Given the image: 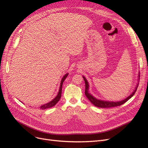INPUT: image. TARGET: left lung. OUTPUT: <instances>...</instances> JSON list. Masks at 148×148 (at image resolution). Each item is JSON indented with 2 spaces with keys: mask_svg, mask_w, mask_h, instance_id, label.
<instances>
[{
  "mask_svg": "<svg viewBox=\"0 0 148 148\" xmlns=\"http://www.w3.org/2000/svg\"><path fill=\"white\" fill-rule=\"evenodd\" d=\"M83 78L84 79V82H85V92H84L85 95H86V97L90 101V103H92L95 106L98 107H101V108H111V107L119 106L124 104L134 95L135 92H136L137 87H138V86H137V87L136 88L134 92L132 93V94H131L128 98H127L125 99H123V101H119V102L118 101V102L105 101L98 100V99H96L95 98H94L93 96H92L91 94H89V92H88L89 84H88V82H87L86 79H85V77L84 76H83Z\"/></svg>",
  "mask_w": 148,
  "mask_h": 148,
  "instance_id": "obj_1",
  "label": "left lung"
}]
</instances>
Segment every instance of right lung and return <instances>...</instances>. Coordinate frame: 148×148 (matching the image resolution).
Here are the masks:
<instances>
[{"label":"right lung","instance_id":"obj_1","mask_svg":"<svg viewBox=\"0 0 148 148\" xmlns=\"http://www.w3.org/2000/svg\"><path fill=\"white\" fill-rule=\"evenodd\" d=\"M68 74H65L64 77L63 78H62V81H61V83H60V89H59V92H58V95L55 97V98H54L51 101H50V103L46 104H44V105H42L41 106V107H40V109H42V110H44V109H46V108H51L53 106H55L57 103L59 101L60 97H61V94H62V84H63L65 79L66 78V77L68 76Z\"/></svg>","mask_w":148,"mask_h":148}]
</instances>
